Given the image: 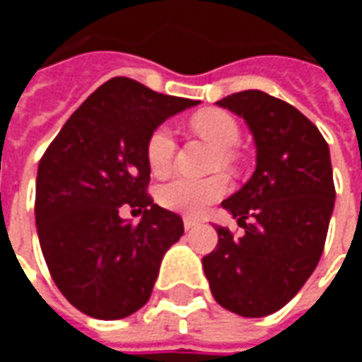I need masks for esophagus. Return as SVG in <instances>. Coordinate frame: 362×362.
I'll return each mask as SVG.
<instances>
[{
  "instance_id": "1",
  "label": "esophagus",
  "mask_w": 362,
  "mask_h": 362,
  "mask_svg": "<svg viewBox=\"0 0 362 362\" xmlns=\"http://www.w3.org/2000/svg\"><path fill=\"white\" fill-rule=\"evenodd\" d=\"M197 225H199V221L192 219V217H184V228H186V230H192V228L197 227Z\"/></svg>"
}]
</instances>
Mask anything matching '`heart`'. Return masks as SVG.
<instances>
[{
    "instance_id": "1",
    "label": "heart",
    "mask_w": 362,
    "mask_h": 362,
    "mask_svg": "<svg viewBox=\"0 0 362 362\" xmlns=\"http://www.w3.org/2000/svg\"><path fill=\"white\" fill-rule=\"evenodd\" d=\"M189 126L199 137L209 141L219 149L217 166L227 170H236L240 165V158L235 147L240 141V127L236 119L225 110L207 108L194 114L189 119ZM147 163L153 174L163 176L173 168L174 155H176V139L173 129L168 126H158L147 139L145 147ZM228 184L223 176H209V178H186L178 176L158 188V204L173 209L176 213L197 217L215 202L227 194Z\"/></svg>"
}]
</instances>
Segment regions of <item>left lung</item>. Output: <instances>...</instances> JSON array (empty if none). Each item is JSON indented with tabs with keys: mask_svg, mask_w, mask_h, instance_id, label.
Segmentation results:
<instances>
[{
	"mask_svg": "<svg viewBox=\"0 0 362 362\" xmlns=\"http://www.w3.org/2000/svg\"><path fill=\"white\" fill-rule=\"evenodd\" d=\"M217 104L246 119L256 170L221 204L244 235L215 228L219 243L204 272L223 308L262 318L283 308L318 266L335 202L329 149L310 119L267 93L243 90Z\"/></svg>",
	"mask_w": 362,
	"mask_h": 362,
	"instance_id": "1",
	"label": "left lung"
}]
</instances>
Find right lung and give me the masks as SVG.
Here are the masks:
<instances>
[{"label":"right lung","mask_w":362,"mask_h":362,"mask_svg":"<svg viewBox=\"0 0 362 362\" xmlns=\"http://www.w3.org/2000/svg\"><path fill=\"white\" fill-rule=\"evenodd\" d=\"M196 104L114 77L71 114L40 158L38 240L54 283L83 314L119 320L149 300L184 223L147 194L145 147L155 127ZM124 203L142 213L137 226L119 217Z\"/></svg>","instance_id":"right-lung-1"}]
</instances>
